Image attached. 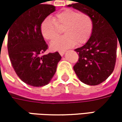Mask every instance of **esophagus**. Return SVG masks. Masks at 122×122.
<instances>
[{
    "instance_id": "1",
    "label": "esophagus",
    "mask_w": 122,
    "mask_h": 122,
    "mask_svg": "<svg viewBox=\"0 0 122 122\" xmlns=\"http://www.w3.org/2000/svg\"><path fill=\"white\" fill-rule=\"evenodd\" d=\"M59 54H60L61 56H63V54H65L66 51H65V50H61V51H59Z\"/></svg>"
}]
</instances>
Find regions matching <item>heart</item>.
<instances>
[{
    "label": "heart",
    "mask_w": 122,
    "mask_h": 122,
    "mask_svg": "<svg viewBox=\"0 0 122 122\" xmlns=\"http://www.w3.org/2000/svg\"><path fill=\"white\" fill-rule=\"evenodd\" d=\"M62 30L64 35L55 39L50 45L53 50H62L81 45L88 41L93 30V20L86 12L65 9L57 12L54 19L45 18L40 25V32L44 39L52 41Z\"/></svg>",
    "instance_id": "b5f03b06"
}]
</instances>
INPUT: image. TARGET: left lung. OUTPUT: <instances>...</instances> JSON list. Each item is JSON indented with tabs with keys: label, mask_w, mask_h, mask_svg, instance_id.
I'll return each instance as SVG.
<instances>
[{
	"label": "left lung",
	"mask_w": 122,
	"mask_h": 122,
	"mask_svg": "<svg viewBox=\"0 0 122 122\" xmlns=\"http://www.w3.org/2000/svg\"><path fill=\"white\" fill-rule=\"evenodd\" d=\"M68 6L89 14L93 20L90 39L84 46L75 49L79 58L73 69L81 82L89 85H99L114 69L117 41L122 44L118 39L119 33L90 0H76V3Z\"/></svg>",
	"instance_id": "8db88e82"
}]
</instances>
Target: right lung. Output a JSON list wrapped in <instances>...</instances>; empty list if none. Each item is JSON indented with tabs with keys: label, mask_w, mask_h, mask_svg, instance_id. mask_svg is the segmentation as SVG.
Wrapping results in <instances>:
<instances>
[{
	"label": "right lung",
	"mask_w": 122,
	"mask_h": 122,
	"mask_svg": "<svg viewBox=\"0 0 122 122\" xmlns=\"http://www.w3.org/2000/svg\"><path fill=\"white\" fill-rule=\"evenodd\" d=\"M41 3L21 13L7 31L8 51L12 67L24 83L34 87L50 82L61 58L58 51L44 54L48 45L41 34L40 25L55 11V6Z\"/></svg>",
	"instance_id": "obj_1"
}]
</instances>
